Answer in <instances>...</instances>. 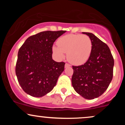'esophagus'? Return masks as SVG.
Masks as SVG:
<instances>
[{
  "label": "esophagus",
  "mask_w": 125,
  "mask_h": 125,
  "mask_svg": "<svg viewBox=\"0 0 125 125\" xmlns=\"http://www.w3.org/2000/svg\"><path fill=\"white\" fill-rule=\"evenodd\" d=\"M71 66V64H69V63H66L65 64V67H70Z\"/></svg>",
  "instance_id": "obj_1"
}]
</instances>
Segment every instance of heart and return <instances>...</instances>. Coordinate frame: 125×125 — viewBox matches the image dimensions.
Here are the masks:
<instances>
[{
    "mask_svg": "<svg viewBox=\"0 0 125 125\" xmlns=\"http://www.w3.org/2000/svg\"><path fill=\"white\" fill-rule=\"evenodd\" d=\"M58 46L53 47V52L59 59L64 57L67 53V59L71 63L81 64L89 58L92 49L90 38L81 34L67 35L61 37L58 42Z\"/></svg>",
    "mask_w": 125,
    "mask_h": 125,
    "instance_id": "b5f03b06",
    "label": "heart"
}]
</instances>
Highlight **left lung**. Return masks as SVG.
<instances>
[{
  "instance_id": "1",
  "label": "left lung",
  "mask_w": 125,
  "mask_h": 125,
  "mask_svg": "<svg viewBox=\"0 0 125 125\" xmlns=\"http://www.w3.org/2000/svg\"><path fill=\"white\" fill-rule=\"evenodd\" d=\"M92 43L91 54L82 65L72 66L73 74L72 84L74 90L86 99L101 96L113 78L114 59L106 44L93 33L83 32Z\"/></svg>"
}]
</instances>
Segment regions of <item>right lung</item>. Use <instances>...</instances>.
I'll use <instances>...</instances> for the list:
<instances>
[{
  "label": "right lung",
  "mask_w": 125,
  "mask_h": 125,
  "mask_svg": "<svg viewBox=\"0 0 125 125\" xmlns=\"http://www.w3.org/2000/svg\"><path fill=\"white\" fill-rule=\"evenodd\" d=\"M65 32L42 31L29 37L19 49L16 74L19 83L27 94L43 96L56 84L65 63L52 59V46L54 41Z\"/></svg>",
  "instance_id": "add662e5"
}]
</instances>
